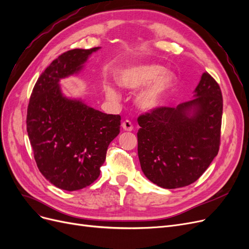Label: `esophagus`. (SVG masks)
<instances>
[{"mask_svg": "<svg viewBox=\"0 0 249 249\" xmlns=\"http://www.w3.org/2000/svg\"><path fill=\"white\" fill-rule=\"evenodd\" d=\"M122 126H123V129L124 131H127V132L133 131V124H132V123L130 122V120H125V122H124L122 124Z\"/></svg>", "mask_w": 249, "mask_h": 249, "instance_id": "34e87169", "label": "esophagus"}]
</instances>
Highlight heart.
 I'll list each match as a JSON object with an SVG mask.
<instances>
[{"label":"heart","instance_id":"obj_1","mask_svg":"<svg viewBox=\"0 0 249 249\" xmlns=\"http://www.w3.org/2000/svg\"><path fill=\"white\" fill-rule=\"evenodd\" d=\"M164 66L154 63L132 64L120 70L116 76L117 84L127 90L146 88L136 97L137 107L143 112H153L161 108L169 92L175 87L177 77ZM109 99H116L118 93L112 86L105 88Z\"/></svg>","mask_w":249,"mask_h":249}]
</instances>
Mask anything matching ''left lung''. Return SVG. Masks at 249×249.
Instances as JSON below:
<instances>
[{
    "label": "left lung",
    "mask_w": 249,
    "mask_h": 249,
    "mask_svg": "<svg viewBox=\"0 0 249 249\" xmlns=\"http://www.w3.org/2000/svg\"><path fill=\"white\" fill-rule=\"evenodd\" d=\"M221 118V90L208 72L192 100L139 116L138 157L144 176L165 189L197 180L219 150Z\"/></svg>",
    "instance_id": "left-lung-1"
}]
</instances>
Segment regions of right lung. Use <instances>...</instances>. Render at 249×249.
<instances>
[{
  "instance_id": "obj_1",
  "label": "right lung",
  "mask_w": 249,
  "mask_h": 249,
  "mask_svg": "<svg viewBox=\"0 0 249 249\" xmlns=\"http://www.w3.org/2000/svg\"><path fill=\"white\" fill-rule=\"evenodd\" d=\"M101 48L67 51L37 80L27 112V132L37 167L51 184L66 191L91 185L99 178L120 116L95 110L63 94L60 80L78 74Z\"/></svg>"
}]
</instances>
